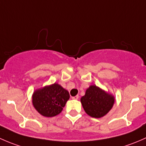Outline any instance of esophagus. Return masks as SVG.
Returning a JSON list of instances; mask_svg holds the SVG:
<instances>
[{
  "label": "esophagus",
  "mask_w": 146,
  "mask_h": 146,
  "mask_svg": "<svg viewBox=\"0 0 146 146\" xmlns=\"http://www.w3.org/2000/svg\"><path fill=\"white\" fill-rule=\"evenodd\" d=\"M72 98L73 100H78V99H79V96H73V97H72Z\"/></svg>",
  "instance_id": "obj_1"
}]
</instances>
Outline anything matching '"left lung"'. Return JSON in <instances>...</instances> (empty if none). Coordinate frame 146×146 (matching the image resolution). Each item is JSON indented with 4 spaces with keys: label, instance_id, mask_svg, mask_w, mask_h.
Instances as JSON below:
<instances>
[{
    "label": "left lung",
    "instance_id": "1",
    "mask_svg": "<svg viewBox=\"0 0 146 146\" xmlns=\"http://www.w3.org/2000/svg\"><path fill=\"white\" fill-rule=\"evenodd\" d=\"M81 103L87 115L91 117L100 118L112 108L115 96L97 86L91 85L81 98Z\"/></svg>",
    "mask_w": 146,
    "mask_h": 146
}]
</instances>
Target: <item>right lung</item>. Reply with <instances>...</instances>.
Instances as JSON below:
<instances>
[{"mask_svg": "<svg viewBox=\"0 0 146 146\" xmlns=\"http://www.w3.org/2000/svg\"><path fill=\"white\" fill-rule=\"evenodd\" d=\"M69 99L68 91L54 83L35 90L32 95V104L42 116L52 117L62 112Z\"/></svg>", "mask_w": 146, "mask_h": 146, "instance_id": "right-lung-1", "label": "right lung"}]
</instances>
